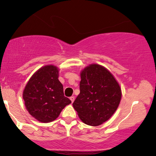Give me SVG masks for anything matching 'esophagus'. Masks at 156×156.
<instances>
[{"mask_svg": "<svg viewBox=\"0 0 156 156\" xmlns=\"http://www.w3.org/2000/svg\"><path fill=\"white\" fill-rule=\"evenodd\" d=\"M70 99L71 100V102H74V100H75V97L74 96H72V97H70Z\"/></svg>", "mask_w": 156, "mask_h": 156, "instance_id": "obj_1", "label": "esophagus"}]
</instances>
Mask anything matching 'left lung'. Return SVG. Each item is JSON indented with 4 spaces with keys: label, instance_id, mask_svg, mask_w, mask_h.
Here are the masks:
<instances>
[{
    "label": "left lung",
    "instance_id": "obj_1",
    "mask_svg": "<svg viewBox=\"0 0 156 156\" xmlns=\"http://www.w3.org/2000/svg\"><path fill=\"white\" fill-rule=\"evenodd\" d=\"M121 96L113 75L102 65L91 64L80 71V94L73 106L82 122L97 126L112 117Z\"/></svg>",
    "mask_w": 156,
    "mask_h": 156
}]
</instances>
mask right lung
<instances>
[{"instance_id": "right-lung-1", "label": "right lung", "mask_w": 156, "mask_h": 156, "mask_svg": "<svg viewBox=\"0 0 156 156\" xmlns=\"http://www.w3.org/2000/svg\"><path fill=\"white\" fill-rule=\"evenodd\" d=\"M59 68L53 65L41 67L24 87L22 97L30 115L39 122L56 120L71 101L64 96L63 86L58 79Z\"/></svg>"}]
</instances>
